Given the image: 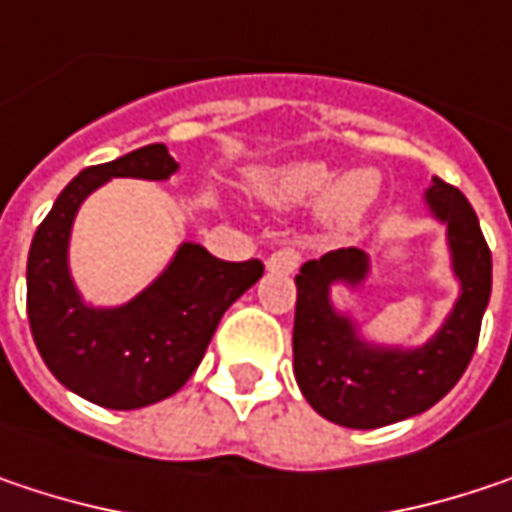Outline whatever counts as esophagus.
Returning a JSON list of instances; mask_svg holds the SVG:
<instances>
[{"instance_id":"1","label":"esophagus","mask_w":512,"mask_h":512,"mask_svg":"<svg viewBox=\"0 0 512 512\" xmlns=\"http://www.w3.org/2000/svg\"><path fill=\"white\" fill-rule=\"evenodd\" d=\"M299 263H302V255H299L293 246H284V249H278V252L269 255L266 269H269V272H296Z\"/></svg>"}]
</instances>
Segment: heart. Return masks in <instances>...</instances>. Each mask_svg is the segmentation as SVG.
<instances>
[{
  "instance_id": "obj_1",
  "label": "heart",
  "mask_w": 512,
  "mask_h": 512,
  "mask_svg": "<svg viewBox=\"0 0 512 512\" xmlns=\"http://www.w3.org/2000/svg\"><path fill=\"white\" fill-rule=\"evenodd\" d=\"M325 189L329 193L324 192ZM260 190L266 199L278 205H302L322 197V222L331 231L354 228L378 196V175L357 169L334 181V169L322 161H296L272 169L260 178Z\"/></svg>"
}]
</instances>
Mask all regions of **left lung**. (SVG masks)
<instances>
[{
	"label": "left lung",
	"mask_w": 512,
	"mask_h": 512,
	"mask_svg": "<svg viewBox=\"0 0 512 512\" xmlns=\"http://www.w3.org/2000/svg\"><path fill=\"white\" fill-rule=\"evenodd\" d=\"M434 216L448 225L460 299L437 337L422 349H381L357 337L349 316L331 304V284H360L369 257L337 249L307 260L296 275L293 372L310 407L343 428H384L434 407L466 372L492 290V255L469 199L434 178L425 193Z\"/></svg>",
	"instance_id": "1"
}]
</instances>
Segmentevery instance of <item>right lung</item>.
Returning a JSON list of instances; mask_svg holds the SVG:
<instances>
[{
    "instance_id": "1",
    "label": "right lung",
    "mask_w": 512,
    "mask_h": 512,
    "mask_svg": "<svg viewBox=\"0 0 512 512\" xmlns=\"http://www.w3.org/2000/svg\"><path fill=\"white\" fill-rule=\"evenodd\" d=\"M178 169L163 143L81 169L34 231L25 307L37 351L75 395L137 410L178 393L208 351L222 313L263 275L260 260L228 263L184 243L161 278L122 307H87L67 266L78 205L111 178L163 181Z\"/></svg>"
}]
</instances>
